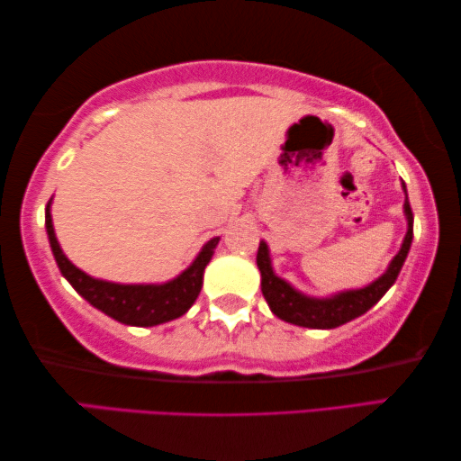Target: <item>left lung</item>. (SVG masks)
Listing matches in <instances>:
<instances>
[{
    "label": "left lung",
    "mask_w": 461,
    "mask_h": 461,
    "mask_svg": "<svg viewBox=\"0 0 461 461\" xmlns=\"http://www.w3.org/2000/svg\"><path fill=\"white\" fill-rule=\"evenodd\" d=\"M403 194V214H406L408 230L406 237L402 240L400 251L395 258L389 261L387 270L373 280L371 285L354 290H342L331 296H309L296 290L293 285H288L285 278L276 276L270 259V247L266 240H259L258 249V267L261 274V293L267 301V307L272 309L276 317L282 321H288L293 325H301V328L311 330H334L338 325H344L352 320H357L363 313H366L373 304H377L381 296H384L393 282L398 280V274L402 270L403 261L408 258L410 245H412V230H414V216L412 208L408 202L406 183H402Z\"/></svg>",
    "instance_id": "1"
}]
</instances>
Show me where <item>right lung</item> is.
<instances>
[{
	"instance_id": "add662e5",
	"label": "right lung",
	"mask_w": 461,
	"mask_h": 461,
	"mask_svg": "<svg viewBox=\"0 0 461 461\" xmlns=\"http://www.w3.org/2000/svg\"><path fill=\"white\" fill-rule=\"evenodd\" d=\"M51 202L49 200L45 208V226L49 245H51L53 258L58 261V267L63 278L80 296H84L92 307L103 311L104 315L125 325H136V328H152L167 321H173L176 317L185 315L191 304L195 303L203 285V270L210 264L212 255L221 237L210 239L197 258L191 261L187 270H183L176 278L162 282V285H119V282H107L101 278H92L80 267H76L72 261L61 251L55 237L53 221H51Z\"/></svg>"
}]
</instances>
